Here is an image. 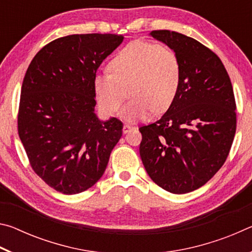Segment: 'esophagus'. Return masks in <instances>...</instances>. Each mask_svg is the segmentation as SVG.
<instances>
[{
  "label": "esophagus",
  "instance_id": "34e87169",
  "mask_svg": "<svg viewBox=\"0 0 252 252\" xmlns=\"http://www.w3.org/2000/svg\"><path fill=\"white\" fill-rule=\"evenodd\" d=\"M132 129H133V126H130V125H125V126H123V132H125V133H127V132L131 131Z\"/></svg>",
  "mask_w": 252,
  "mask_h": 252
}]
</instances>
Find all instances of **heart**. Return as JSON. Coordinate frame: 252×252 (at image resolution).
<instances>
[{
	"label": "heart",
	"mask_w": 252,
	"mask_h": 252,
	"mask_svg": "<svg viewBox=\"0 0 252 252\" xmlns=\"http://www.w3.org/2000/svg\"><path fill=\"white\" fill-rule=\"evenodd\" d=\"M110 73L94 78L97 104L108 116L122 111L129 121L144 120L168 111L176 100L181 83V63L178 54L165 45L133 41L119 51L109 62Z\"/></svg>",
	"instance_id": "obj_1"
}]
</instances>
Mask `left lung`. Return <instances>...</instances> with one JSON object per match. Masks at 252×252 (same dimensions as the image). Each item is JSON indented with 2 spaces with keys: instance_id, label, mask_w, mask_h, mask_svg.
<instances>
[{
  "instance_id": "obj_1",
  "label": "left lung",
  "mask_w": 252,
  "mask_h": 252,
  "mask_svg": "<svg viewBox=\"0 0 252 252\" xmlns=\"http://www.w3.org/2000/svg\"><path fill=\"white\" fill-rule=\"evenodd\" d=\"M181 63L176 100L159 120L139 127L140 157L149 177L171 193L191 192L222 167L237 129L236 100L218 55L185 34L157 30Z\"/></svg>"
}]
</instances>
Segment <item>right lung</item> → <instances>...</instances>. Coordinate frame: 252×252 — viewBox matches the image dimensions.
<instances>
[{
	"label": "right lung",
	"mask_w": 252,
	"mask_h": 252,
	"mask_svg": "<svg viewBox=\"0 0 252 252\" xmlns=\"http://www.w3.org/2000/svg\"><path fill=\"white\" fill-rule=\"evenodd\" d=\"M123 41L117 34H72L43 46L21 90L18 132L33 171L63 194L83 192L103 176L122 135L117 118L94 113L93 82Z\"/></svg>",
	"instance_id": "obj_1"
}]
</instances>
